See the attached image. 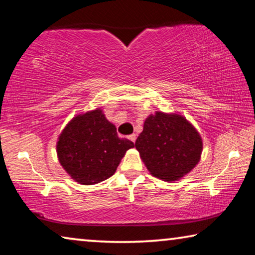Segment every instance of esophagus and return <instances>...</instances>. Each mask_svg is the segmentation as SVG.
Wrapping results in <instances>:
<instances>
[{
	"mask_svg": "<svg viewBox=\"0 0 255 255\" xmlns=\"http://www.w3.org/2000/svg\"><path fill=\"white\" fill-rule=\"evenodd\" d=\"M128 138L130 139L132 143H135V140H136V134H131V135H129Z\"/></svg>",
	"mask_w": 255,
	"mask_h": 255,
	"instance_id": "34e87169",
	"label": "esophagus"
}]
</instances>
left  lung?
<instances>
[{
	"instance_id": "8db88e82",
	"label": "left lung",
	"mask_w": 255,
	"mask_h": 255,
	"mask_svg": "<svg viewBox=\"0 0 255 255\" xmlns=\"http://www.w3.org/2000/svg\"><path fill=\"white\" fill-rule=\"evenodd\" d=\"M135 147L152 176L175 181L199 163L203 143L199 131L185 117L156 111L145 119Z\"/></svg>"
}]
</instances>
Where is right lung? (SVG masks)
Returning <instances> with one entry per match:
<instances>
[{
  "label": "right lung",
  "instance_id": "add662e5",
  "mask_svg": "<svg viewBox=\"0 0 255 255\" xmlns=\"http://www.w3.org/2000/svg\"><path fill=\"white\" fill-rule=\"evenodd\" d=\"M134 143L120 138L117 128L101 109L72 118L56 143L59 162L72 179L95 185L116 172L121 159Z\"/></svg>",
  "mask_w": 255,
  "mask_h": 255
}]
</instances>
